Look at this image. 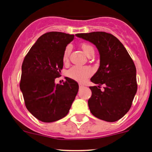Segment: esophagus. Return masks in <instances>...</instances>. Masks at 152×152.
<instances>
[{
    "label": "esophagus",
    "instance_id": "obj_1",
    "mask_svg": "<svg viewBox=\"0 0 152 152\" xmlns=\"http://www.w3.org/2000/svg\"><path fill=\"white\" fill-rule=\"evenodd\" d=\"M79 88H83L84 87V86H83V85H82V84H79Z\"/></svg>",
    "mask_w": 152,
    "mask_h": 152
}]
</instances>
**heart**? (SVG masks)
<instances>
[{
  "label": "heart",
  "mask_w": 152,
  "mask_h": 152,
  "mask_svg": "<svg viewBox=\"0 0 152 152\" xmlns=\"http://www.w3.org/2000/svg\"><path fill=\"white\" fill-rule=\"evenodd\" d=\"M81 48L83 50L87 56H90L91 54L94 51V48L91 46H90L88 43L81 44ZM71 52V46H67L64 49L62 55V61L64 64L67 63L69 61V54ZM92 74V69L88 66H73L70 69H69L66 71V76L70 79H73L75 81H77L79 83H84L87 80L88 77H90Z\"/></svg>",
  "instance_id": "b5f03b06"
}]
</instances>
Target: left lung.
Wrapping results in <instances>:
<instances>
[{
  "mask_svg": "<svg viewBox=\"0 0 152 152\" xmlns=\"http://www.w3.org/2000/svg\"><path fill=\"white\" fill-rule=\"evenodd\" d=\"M88 40L100 52V66L91 81V97L88 103L94 116L114 122L123 117L132 106L137 91V69L123 44L114 35L103 31L76 34ZM104 89H100L101 86Z\"/></svg>",
  "mask_w": 152,
  "mask_h": 152,
  "instance_id": "1",
  "label": "left lung"
}]
</instances>
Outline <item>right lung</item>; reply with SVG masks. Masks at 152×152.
Segmentation results:
<instances>
[{
  "instance_id": "1",
  "label": "right lung",
  "mask_w": 152,
  "mask_h": 152,
  "mask_svg": "<svg viewBox=\"0 0 152 152\" xmlns=\"http://www.w3.org/2000/svg\"><path fill=\"white\" fill-rule=\"evenodd\" d=\"M74 35L52 31L39 37L25 55L20 89L26 108L42 122H53L67 115L79 90L76 81L66 77L55 85L63 68L62 55Z\"/></svg>"
}]
</instances>
